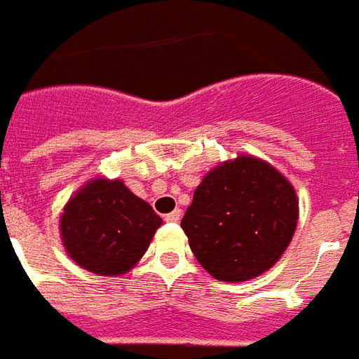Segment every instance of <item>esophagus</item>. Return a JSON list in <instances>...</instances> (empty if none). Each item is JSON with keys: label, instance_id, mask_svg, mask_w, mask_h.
<instances>
[{"label": "esophagus", "instance_id": "34e87169", "mask_svg": "<svg viewBox=\"0 0 359 359\" xmlns=\"http://www.w3.org/2000/svg\"><path fill=\"white\" fill-rule=\"evenodd\" d=\"M180 217H182V213H180V209H175L172 213L165 215V220H167V222H179Z\"/></svg>", "mask_w": 359, "mask_h": 359}]
</instances>
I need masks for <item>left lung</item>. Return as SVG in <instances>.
Returning a JSON list of instances; mask_svg holds the SVG:
<instances>
[{"instance_id":"8db88e82","label":"left lung","mask_w":359,"mask_h":359,"mask_svg":"<svg viewBox=\"0 0 359 359\" xmlns=\"http://www.w3.org/2000/svg\"><path fill=\"white\" fill-rule=\"evenodd\" d=\"M297 220L291 182L266 161L238 156L203 177L180 226L194 257L213 278L247 281L278 262Z\"/></svg>"}]
</instances>
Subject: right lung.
<instances>
[{
    "label": "right lung",
    "instance_id": "add662e5",
    "mask_svg": "<svg viewBox=\"0 0 359 359\" xmlns=\"http://www.w3.org/2000/svg\"><path fill=\"white\" fill-rule=\"evenodd\" d=\"M159 215L121 180H89L66 203L60 236L79 266L100 276H121L142 259Z\"/></svg>",
    "mask_w": 359,
    "mask_h": 359
}]
</instances>
